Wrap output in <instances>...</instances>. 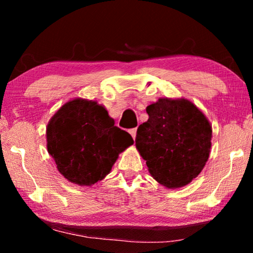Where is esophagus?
<instances>
[{
    "mask_svg": "<svg viewBox=\"0 0 253 253\" xmlns=\"http://www.w3.org/2000/svg\"><path fill=\"white\" fill-rule=\"evenodd\" d=\"M128 131H129V134L131 135L132 138L135 139V138H136V132H137V129H136V128H131V129H129Z\"/></svg>",
    "mask_w": 253,
    "mask_h": 253,
    "instance_id": "obj_1",
    "label": "esophagus"
}]
</instances>
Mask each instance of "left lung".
Returning <instances> with one entry per match:
<instances>
[{"label": "left lung", "mask_w": 253, "mask_h": 253, "mask_svg": "<svg viewBox=\"0 0 253 253\" xmlns=\"http://www.w3.org/2000/svg\"><path fill=\"white\" fill-rule=\"evenodd\" d=\"M136 148L152 177L166 188L190 184L202 172L211 149L212 126L193 102L160 98L146 107Z\"/></svg>", "instance_id": "1"}]
</instances>
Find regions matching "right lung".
Masks as SVG:
<instances>
[{
	"label": "right lung",
	"mask_w": 253,
	"mask_h": 253,
	"mask_svg": "<svg viewBox=\"0 0 253 253\" xmlns=\"http://www.w3.org/2000/svg\"><path fill=\"white\" fill-rule=\"evenodd\" d=\"M46 148L68 181L91 186L104 179L119 154L134 144L97 101L75 98L46 126Z\"/></svg>",
	"instance_id": "right-lung-1"
}]
</instances>
